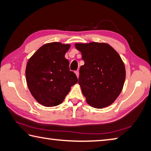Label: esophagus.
Segmentation results:
<instances>
[{
    "instance_id": "1",
    "label": "esophagus",
    "mask_w": 151,
    "mask_h": 151,
    "mask_svg": "<svg viewBox=\"0 0 151 151\" xmlns=\"http://www.w3.org/2000/svg\"><path fill=\"white\" fill-rule=\"evenodd\" d=\"M75 74H76V76H77V78H78V76H79V71L78 70L75 71Z\"/></svg>"
}]
</instances>
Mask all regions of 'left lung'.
Wrapping results in <instances>:
<instances>
[{
	"instance_id": "left-lung-1",
	"label": "left lung",
	"mask_w": 151,
	"mask_h": 151,
	"mask_svg": "<svg viewBox=\"0 0 151 151\" xmlns=\"http://www.w3.org/2000/svg\"><path fill=\"white\" fill-rule=\"evenodd\" d=\"M85 61L78 84L87 103L96 109L109 106L123 88L126 70L119 53L105 42L76 43Z\"/></svg>"
}]
</instances>
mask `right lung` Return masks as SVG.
<instances>
[{
	"label": "right lung",
	"instance_id": "1",
	"mask_svg": "<svg viewBox=\"0 0 151 151\" xmlns=\"http://www.w3.org/2000/svg\"><path fill=\"white\" fill-rule=\"evenodd\" d=\"M70 44L53 42L42 45L28 60L25 75L28 88L39 104L47 107L62 103L78 83L65 57Z\"/></svg>",
	"mask_w": 151,
	"mask_h": 151
}]
</instances>
